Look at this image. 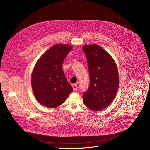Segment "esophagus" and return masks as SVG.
Here are the masks:
<instances>
[{
	"label": "esophagus",
	"instance_id": "obj_1",
	"mask_svg": "<svg viewBox=\"0 0 150 150\" xmlns=\"http://www.w3.org/2000/svg\"><path fill=\"white\" fill-rule=\"evenodd\" d=\"M72 87H73V90H74V91H76L77 90V88H78V86H77V85H76V84H73L72 85Z\"/></svg>",
	"mask_w": 150,
	"mask_h": 150
}]
</instances>
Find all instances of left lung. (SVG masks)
Instances as JSON below:
<instances>
[{"label":"left lung","instance_id":"left-lung-1","mask_svg":"<svg viewBox=\"0 0 150 150\" xmlns=\"http://www.w3.org/2000/svg\"><path fill=\"white\" fill-rule=\"evenodd\" d=\"M86 55L90 75L88 90L83 93V101L89 109L99 111L108 107L115 98L119 87V75L116 63L97 45L82 47Z\"/></svg>","mask_w":150,"mask_h":150}]
</instances>
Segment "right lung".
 <instances>
[{"label":"right lung","mask_w":150,"mask_h":150,"mask_svg":"<svg viewBox=\"0 0 150 150\" xmlns=\"http://www.w3.org/2000/svg\"><path fill=\"white\" fill-rule=\"evenodd\" d=\"M72 49L68 45H56L37 62L32 74V88L37 100L42 105L55 108L73 91L62 69L63 62Z\"/></svg>","instance_id":"1"}]
</instances>
